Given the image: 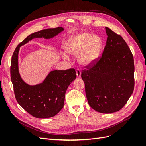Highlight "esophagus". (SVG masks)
I'll use <instances>...</instances> for the list:
<instances>
[{
  "mask_svg": "<svg viewBox=\"0 0 146 146\" xmlns=\"http://www.w3.org/2000/svg\"><path fill=\"white\" fill-rule=\"evenodd\" d=\"M76 74H77V77H81V71L79 69H76Z\"/></svg>",
  "mask_w": 146,
  "mask_h": 146,
  "instance_id": "1",
  "label": "esophagus"
}]
</instances>
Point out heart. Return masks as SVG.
<instances>
[{
  "instance_id": "obj_1",
  "label": "heart",
  "mask_w": 146,
  "mask_h": 146,
  "mask_svg": "<svg viewBox=\"0 0 146 146\" xmlns=\"http://www.w3.org/2000/svg\"><path fill=\"white\" fill-rule=\"evenodd\" d=\"M100 44L93 35L82 33L69 39L65 49L69 54L78 56V61L83 65H89L94 62L99 54ZM67 58L68 56L63 55Z\"/></svg>"
}]
</instances>
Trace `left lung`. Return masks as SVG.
Masks as SVG:
<instances>
[{"label": "left lung", "mask_w": 146, "mask_h": 146, "mask_svg": "<svg viewBox=\"0 0 146 146\" xmlns=\"http://www.w3.org/2000/svg\"><path fill=\"white\" fill-rule=\"evenodd\" d=\"M107 40L102 55L82 70L88 104L96 111L112 113L123 108L135 86L134 59L120 35L105 27Z\"/></svg>", "instance_id": "left-lung-1"}]
</instances>
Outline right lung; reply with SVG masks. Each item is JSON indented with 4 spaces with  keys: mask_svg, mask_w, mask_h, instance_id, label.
Segmentation results:
<instances>
[{
    "mask_svg": "<svg viewBox=\"0 0 146 146\" xmlns=\"http://www.w3.org/2000/svg\"><path fill=\"white\" fill-rule=\"evenodd\" d=\"M62 27L47 29L30 34L16 47L11 58V80L16 99L26 111L36 118L55 116L63 108L69 85L76 78L74 69L53 70L42 83L31 86L21 78L18 70V53L21 46L35 38L50 39L63 30Z\"/></svg>",
    "mask_w": 146,
    "mask_h": 146,
    "instance_id": "add662e5",
    "label": "right lung"
}]
</instances>
